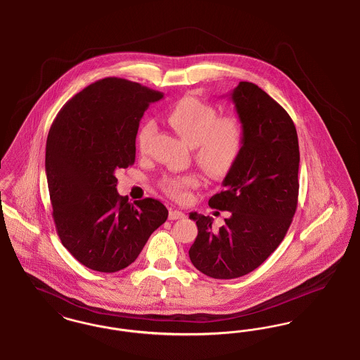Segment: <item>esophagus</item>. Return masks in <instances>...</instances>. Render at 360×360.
<instances>
[{
    "label": "esophagus",
    "instance_id": "esophagus-1",
    "mask_svg": "<svg viewBox=\"0 0 360 360\" xmlns=\"http://www.w3.org/2000/svg\"><path fill=\"white\" fill-rule=\"evenodd\" d=\"M183 218H186V214H184L183 211H180V210H171V211H169V219H171V221L183 219Z\"/></svg>",
    "mask_w": 360,
    "mask_h": 360
}]
</instances>
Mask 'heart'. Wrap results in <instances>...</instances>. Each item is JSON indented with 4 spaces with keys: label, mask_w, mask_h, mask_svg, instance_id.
I'll use <instances>...</instances> for the list:
<instances>
[{
    "label": "heart",
    "mask_w": 360,
    "mask_h": 360,
    "mask_svg": "<svg viewBox=\"0 0 360 360\" xmlns=\"http://www.w3.org/2000/svg\"><path fill=\"white\" fill-rule=\"evenodd\" d=\"M172 129L193 146L196 161L210 176L221 179L227 176L238 162L244 145L245 129L236 115H221L207 101L195 96L179 100L167 115ZM153 133V123H145L136 135L139 150L146 148ZM200 177L196 173L181 176H165L160 186L169 196L183 200L189 191L199 187Z\"/></svg>",
    "instance_id": "obj_1"
}]
</instances>
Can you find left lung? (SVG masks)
<instances>
[{"label":"left lung","mask_w":360,"mask_h":360,"mask_svg":"<svg viewBox=\"0 0 360 360\" xmlns=\"http://www.w3.org/2000/svg\"><path fill=\"white\" fill-rule=\"evenodd\" d=\"M245 129L244 150L210 207L230 211L225 225L191 212L198 237L189 259L214 279L244 276L263 264L283 241L298 205L300 145L292 119L256 84L241 81L231 92Z\"/></svg>","instance_id":"left-lung-1"}]
</instances>
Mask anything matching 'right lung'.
I'll list each match as a JSON object with an SVG mask.
<instances>
[{
	"label": "right lung",
	"instance_id": "right-lung-1",
	"mask_svg": "<svg viewBox=\"0 0 360 360\" xmlns=\"http://www.w3.org/2000/svg\"><path fill=\"white\" fill-rule=\"evenodd\" d=\"M164 94L124 78L98 79L58 112L46 143V173L60 243L98 272L131 264L168 218L157 199L129 202L115 172L135 161L139 120Z\"/></svg>",
	"mask_w": 360,
	"mask_h": 360
}]
</instances>
